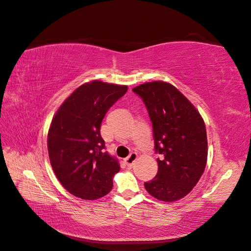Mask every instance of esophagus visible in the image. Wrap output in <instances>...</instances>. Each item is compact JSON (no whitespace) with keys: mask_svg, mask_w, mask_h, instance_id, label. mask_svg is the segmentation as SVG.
I'll return each instance as SVG.
<instances>
[{"mask_svg":"<svg viewBox=\"0 0 251 251\" xmlns=\"http://www.w3.org/2000/svg\"><path fill=\"white\" fill-rule=\"evenodd\" d=\"M138 155L137 153H135V151H133V153H131L130 155H128L126 159H125V163L127 165V166H132L134 164V162L136 161V159H137Z\"/></svg>","mask_w":251,"mask_h":251,"instance_id":"1","label":"esophagus"}]
</instances>
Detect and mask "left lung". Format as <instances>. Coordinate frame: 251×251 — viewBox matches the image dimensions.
I'll list each match as a JSON object with an SVG mask.
<instances>
[{"mask_svg": "<svg viewBox=\"0 0 251 251\" xmlns=\"http://www.w3.org/2000/svg\"><path fill=\"white\" fill-rule=\"evenodd\" d=\"M146 104L153 125L158 173L144 182L154 198L173 202L198 183L207 160L206 128L199 112L181 92L163 81L133 89Z\"/></svg>", "mask_w": 251, "mask_h": 251, "instance_id": "8db88e82", "label": "left lung"}]
</instances>
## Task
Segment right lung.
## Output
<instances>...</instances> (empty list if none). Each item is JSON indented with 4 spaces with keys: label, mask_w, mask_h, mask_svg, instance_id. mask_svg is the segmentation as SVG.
<instances>
[{
    "label": "right lung",
    "mask_w": 251,
    "mask_h": 251,
    "mask_svg": "<svg viewBox=\"0 0 251 251\" xmlns=\"http://www.w3.org/2000/svg\"><path fill=\"white\" fill-rule=\"evenodd\" d=\"M126 86L100 80L85 83L67 98L53 118L48 153L53 172L70 194L95 200L109 194L119 172L116 157L105 151L100 125Z\"/></svg>",
    "instance_id": "1"
}]
</instances>
